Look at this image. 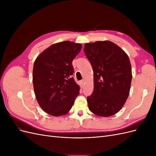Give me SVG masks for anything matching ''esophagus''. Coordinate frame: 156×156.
<instances>
[{
    "label": "esophagus",
    "mask_w": 156,
    "mask_h": 156,
    "mask_svg": "<svg viewBox=\"0 0 156 156\" xmlns=\"http://www.w3.org/2000/svg\"><path fill=\"white\" fill-rule=\"evenodd\" d=\"M80 83H81V86L83 87V85H84V80H81V81H80Z\"/></svg>",
    "instance_id": "obj_1"
}]
</instances>
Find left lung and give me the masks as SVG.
<instances>
[{
    "label": "left lung",
    "instance_id": "left-lung-1",
    "mask_svg": "<svg viewBox=\"0 0 156 156\" xmlns=\"http://www.w3.org/2000/svg\"><path fill=\"white\" fill-rule=\"evenodd\" d=\"M84 51L94 71V91L87 97L89 110L100 116L114 115L129 94L132 73L128 56L110 41L85 44Z\"/></svg>",
    "mask_w": 156,
    "mask_h": 156
}]
</instances>
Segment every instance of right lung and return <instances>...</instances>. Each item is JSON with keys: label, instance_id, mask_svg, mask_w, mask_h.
<instances>
[{"label": "right lung", "instance_id": "add662e5", "mask_svg": "<svg viewBox=\"0 0 156 156\" xmlns=\"http://www.w3.org/2000/svg\"><path fill=\"white\" fill-rule=\"evenodd\" d=\"M81 44L64 41L51 45L36 58L32 82L36 100L48 114L58 116L72 108L80 87L72 77V61Z\"/></svg>", "mask_w": 156, "mask_h": 156}]
</instances>
